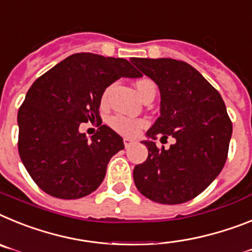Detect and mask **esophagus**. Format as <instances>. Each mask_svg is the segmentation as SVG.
<instances>
[{"mask_svg": "<svg viewBox=\"0 0 252 252\" xmlns=\"http://www.w3.org/2000/svg\"><path fill=\"white\" fill-rule=\"evenodd\" d=\"M123 142H124V146H126V148L130 147V146L134 143V141H133V139H130V138H124Z\"/></svg>", "mask_w": 252, "mask_h": 252, "instance_id": "obj_1", "label": "esophagus"}]
</instances>
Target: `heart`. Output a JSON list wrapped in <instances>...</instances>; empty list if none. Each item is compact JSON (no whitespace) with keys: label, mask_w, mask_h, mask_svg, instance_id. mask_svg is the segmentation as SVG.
I'll use <instances>...</instances> for the list:
<instances>
[{"label":"heart","mask_w":252,"mask_h":252,"mask_svg":"<svg viewBox=\"0 0 252 252\" xmlns=\"http://www.w3.org/2000/svg\"><path fill=\"white\" fill-rule=\"evenodd\" d=\"M155 86L153 82L148 78H141V80L135 81V87L138 90V94L142 96L144 95V93L147 91L150 87ZM109 91H110V87L109 89L105 90L104 95H102V102H105L108 100V96H109ZM144 120L141 119H132V118H128V117H124V115H115L110 119V126L111 128L115 129L117 132L122 133L124 135H133L138 134L139 130L144 126Z\"/></svg>","instance_id":"b5f03b06"}]
</instances>
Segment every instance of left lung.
I'll return each instance as SVG.
<instances>
[{
  "label": "left lung",
  "instance_id": "obj_1",
  "mask_svg": "<svg viewBox=\"0 0 252 252\" xmlns=\"http://www.w3.org/2000/svg\"><path fill=\"white\" fill-rule=\"evenodd\" d=\"M161 94L159 115L146 133L148 157L133 170L137 189L161 204H180L198 196L226 163L232 123L226 105L194 67L171 58H130ZM175 138L168 150L157 149V136Z\"/></svg>",
  "mask_w": 252,
  "mask_h": 252
}]
</instances>
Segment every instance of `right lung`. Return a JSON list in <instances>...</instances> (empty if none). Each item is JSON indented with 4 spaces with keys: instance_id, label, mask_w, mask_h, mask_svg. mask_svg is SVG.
<instances>
[{
    "instance_id": "right-lung-1",
    "label": "right lung",
    "mask_w": 252,
    "mask_h": 252,
    "mask_svg": "<svg viewBox=\"0 0 252 252\" xmlns=\"http://www.w3.org/2000/svg\"><path fill=\"white\" fill-rule=\"evenodd\" d=\"M142 74L123 58L76 53L45 72L29 89L17 114L19 155L35 184L49 195L78 199L95 191L123 138L101 126L89 139L81 123L100 122L105 89Z\"/></svg>"
}]
</instances>
